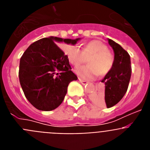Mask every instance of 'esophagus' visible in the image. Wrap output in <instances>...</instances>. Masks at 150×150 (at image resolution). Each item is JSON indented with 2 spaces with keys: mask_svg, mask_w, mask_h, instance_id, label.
Segmentation results:
<instances>
[{
  "mask_svg": "<svg viewBox=\"0 0 150 150\" xmlns=\"http://www.w3.org/2000/svg\"><path fill=\"white\" fill-rule=\"evenodd\" d=\"M79 83H81L83 85H86L87 83H88V82L87 81H85V80H83V79H79Z\"/></svg>",
  "mask_w": 150,
  "mask_h": 150,
  "instance_id": "34e87169",
  "label": "esophagus"
}]
</instances>
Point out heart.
Listing matches in <instances>:
<instances>
[{
    "instance_id": "heart-1",
    "label": "heart",
    "mask_w": 150,
    "mask_h": 150,
    "mask_svg": "<svg viewBox=\"0 0 150 150\" xmlns=\"http://www.w3.org/2000/svg\"><path fill=\"white\" fill-rule=\"evenodd\" d=\"M69 62L74 67H79L88 58V65L79 67L75 71L80 79L91 80L98 74L104 76L113 67L114 55L107 49V45L98 40H93L86 43L81 50L77 46H72L66 51Z\"/></svg>"
}]
</instances>
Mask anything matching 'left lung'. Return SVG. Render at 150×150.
Returning a JSON list of instances; mask_svg holds the SVG:
<instances>
[{
    "mask_svg": "<svg viewBox=\"0 0 150 150\" xmlns=\"http://www.w3.org/2000/svg\"><path fill=\"white\" fill-rule=\"evenodd\" d=\"M108 43L114 51V65L101 81L105 85L104 91L92 95L91 100L95 104L110 108L120 102L126 93L131 79L132 65L128 52L112 40L108 39Z\"/></svg>",
    "mask_w": 150,
    "mask_h": 150,
    "instance_id": "left-lung-1",
    "label": "left lung"
}]
</instances>
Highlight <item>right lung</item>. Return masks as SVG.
<instances>
[{
    "label": "right lung",
    "instance_id": "right-lung-1",
    "mask_svg": "<svg viewBox=\"0 0 150 150\" xmlns=\"http://www.w3.org/2000/svg\"><path fill=\"white\" fill-rule=\"evenodd\" d=\"M79 40L43 38L30 44L21 57L20 85L26 98L38 110L57 108L64 99L69 83L77 79L67 55L55 42L74 45Z\"/></svg>",
    "mask_w": 150,
    "mask_h": 150
}]
</instances>
